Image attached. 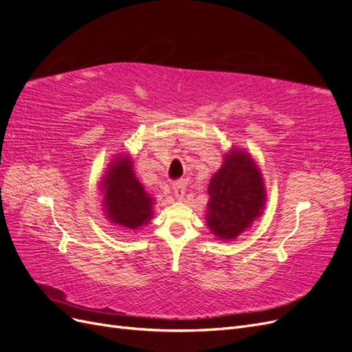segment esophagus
<instances>
[{"instance_id": "esophagus-1", "label": "esophagus", "mask_w": 352, "mask_h": 352, "mask_svg": "<svg viewBox=\"0 0 352 352\" xmlns=\"http://www.w3.org/2000/svg\"><path fill=\"white\" fill-rule=\"evenodd\" d=\"M185 190H186V182L185 179H177L173 182V192H175V197L177 199H182L184 195H185Z\"/></svg>"}]
</instances>
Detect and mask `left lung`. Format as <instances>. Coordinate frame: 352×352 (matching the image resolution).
<instances>
[{"instance_id": "left-lung-1", "label": "left lung", "mask_w": 352, "mask_h": 352, "mask_svg": "<svg viewBox=\"0 0 352 352\" xmlns=\"http://www.w3.org/2000/svg\"><path fill=\"white\" fill-rule=\"evenodd\" d=\"M208 195V228L220 239H235L264 207V184L257 164L247 153L232 150L211 177Z\"/></svg>"}]
</instances>
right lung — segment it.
Masks as SVG:
<instances>
[{"instance_id": "obj_1", "label": "right lung", "mask_w": 352, "mask_h": 352, "mask_svg": "<svg viewBox=\"0 0 352 352\" xmlns=\"http://www.w3.org/2000/svg\"><path fill=\"white\" fill-rule=\"evenodd\" d=\"M113 162L101 184L107 217L120 226L138 229L146 225L153 216V198L135 177L129 157Z\"/></svg>"}]
</instances>
